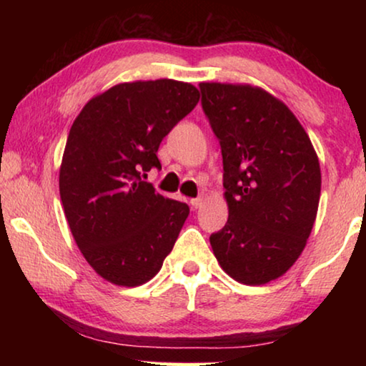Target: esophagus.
<instances>
[{
  "mask_svg": "<svg viewBox=\"0 0 366 366\" xmlns=\"http://www.w3.org/2000/svg\"><path fill=\"white\" fill-rule=\"evenodd\" d=\"M204 203V198L203 197H198V198H193L192 202H189V204H192L193 208H202Z\"/></svg>",
  "mask_w": 366,
  "mask_h": 366,
  "instance_id": "34e87169",
  "label": "esophagus"
}]
</instances>
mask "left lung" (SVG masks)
<instances>
[{"label":"left lung","instance_id":"obj_1","mask_svg":"<svg viewBox=\"0 0 366 366\" xmlns=\"http://www.w3.org/2000/svg\"><path fill=\"white\" fill-rule=\"evenodd\" d=\"M222 144L228 222L209 237L223 272L264 285L293 267L317 218L322 172L310 137L282 99L253 84L199 83Z\"/></svg>","mask_w":366,"mask_h":366}]
</instances>
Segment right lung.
<instances>
[{
  "label": "right lung",
  "instance_id": "1",
  "mask_svg": "<svg viewBox=\"0 0 366 366\" xmlns=\"http://www.w3.org/2000/svg\"><path fill=\"white\" fill-rule=\"evenodd\" d=\"M199 102L177 79L118 83L84 104L69 129L59 197L79 252L118 287H139L163 267L188 218L187 203L143 182L159 168L162 139Z\"/></svg>",
  "mask_w": 366,
  "mask_h": 366
}]
</instances>
